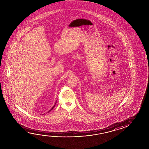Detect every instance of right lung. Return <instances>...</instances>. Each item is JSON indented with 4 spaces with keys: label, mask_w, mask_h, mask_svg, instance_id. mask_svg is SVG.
Instances as JSON below:
<instances>
[{
    "label": "right lung",
    "mask_w": 149,
    "mask_h": 149,
    "mask_svg": "<svg viewBox=\"0 0 149 149\" xmlns=\"http://www.w3.org/2000/svg\"><path fill=\"white\" fill-rule=\"evenodd\" d=\"M55 105H56V104H55ZM55 105H54V107H52V109H51V110H50V111H51V110H52V109H54V107H55Z\"/></svg>",
    "instance_id": "obj_1"
}]
</instances>
